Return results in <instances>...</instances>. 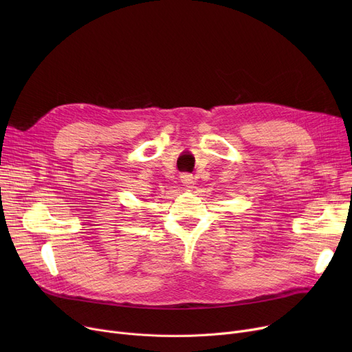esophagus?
<instances>
[{"label": "esophagus", "mask_w": 352, "mask_h": 352, "mask_svg": "<svg viewBox=\"0 0 352 352\" xmlns=\"http://www.w3.org/2000/svg\"><path fill=\"white\" fill-rule=\"evenodd\" d=\"M179 178H181V182H182V184H186V186H191V184L194 182V181H192V179H194V178H192V175H191V174H188V173H182Z\"/></svg>", "instance_id": "obj_1"}]
</instances>
